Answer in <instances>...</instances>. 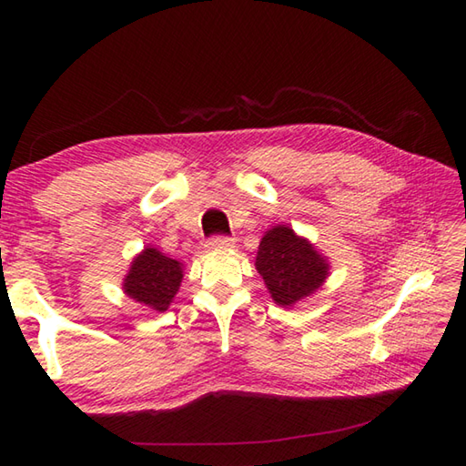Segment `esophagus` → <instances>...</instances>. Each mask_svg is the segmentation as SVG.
I'll use <instances>...</instances> for the list:
<instances>
[{"label":"esophagus","mask_w":466,"mask_h":466,"mask_svg":"<svg viewBox=\"0 0 466 466\" xmlns=\"http://www.w3.org/2000/svg\"><path fill=\"white\" fill-rule=\"evenodd\" d=\"M236 240L234 238H228V236H216V238H211L208 242V248L209 250H230L234 248Z\"/></svg>","instance_id":"obj_1"}]
</instances>
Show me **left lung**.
<instances>
[{"instance_id":"1","label":"left lung","mask_w":466,"mask_h":466,"mask_svg":"<svg viewBox=\"0 0 466 466\" xmlns=\"http://www.w3.org/2000/svg\"><path fill=\"white\" fill-rule=\"evenodd\" d=\"M255 267L273 302L286 309L320 289L330 273L329 258L288 224L273 226L263 234Z\"/></svg>"}]
</instances>
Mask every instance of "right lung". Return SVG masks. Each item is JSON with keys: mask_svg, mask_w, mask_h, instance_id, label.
<instances>
[{"mask_svg": "<svg viewBox=\"0 0 466 466\" xmlns=\"http://www.w3.org/2000/svg\"><path fill=\"white\" fill-rule=\"evenodd\" d=\"M185 265L177 258L167 257L156 247H146L133 257L129 271L123 278V291L133 302L149 310L164 312L178 294Z\"/></svg>", "mask_w": 466, "mask_h": 466, "instance_id": "right-lung-1", "label": "right lung"}]
</instances>
